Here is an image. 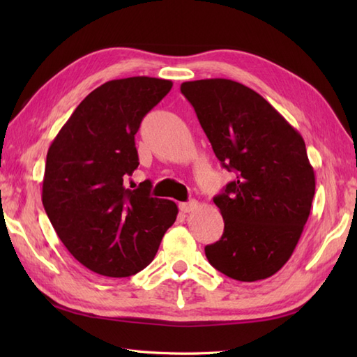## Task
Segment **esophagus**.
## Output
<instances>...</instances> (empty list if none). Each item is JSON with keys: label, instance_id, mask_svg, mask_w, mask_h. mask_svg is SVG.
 I'll return each mask as SVG.
<instances>
[{"label": "esophagus", "instance_id": "esophagus-1", "mask_svg": "<svg viewBox=\"0 0 357 357\" xmlns=\"http://www.w3.org/2000/svg\"><path fill=\"white\" fill-rule=\"evenodd\" d=\"M196 207H198V202H196L195 199L179 204V210L183 211V213H190V211H193Z\"/></svg>", "mask_w": 357, "mask_h": 357}]
</instances>
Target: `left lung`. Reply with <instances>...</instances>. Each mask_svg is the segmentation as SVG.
I'll use <instances>...</instances> for the list:
<instances>
[{
	"label": "left lung",
	"instance_id": "obj_1",
	"mask_svg": "<svg viewBox=\"0 0 357 357\" xmlns=\"http://www.w3.org/2000/svg\"><path fill=\"white\" fill-rule=\"evenodd\" d=\"M216 158L236 179L213 201L224 233L206 247L213 267L242 282L267 279L290 259L312 210L314 172L301 133L255 90L215 78L187 81Z\"/></svg>",
	"mask_w": 357,
	"mask_h": 357
}]
</instances>
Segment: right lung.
I'll list each match as a JSON object with an SVG mask.
<instances>
[{
	"label": "right lung",
	"mask_w": 357,
	"mask_h": 357,
	"mask_svg": "<svg viewBox=\"0 0 357 357\" xmlns=\"http://www.w3.org/2000/svg\"><path fill=\"white\" fill-rule=\"evenodd\" d=\"M173 82L150 77L113 79L81 101L50 144L43 206L72 256L98 275L126 278L153 261L178 207L151 198L138 169L135 135ZM132 187V185H130Z\"/></svg>",
	"instance_id": "obj_1"
}]
</instances>
